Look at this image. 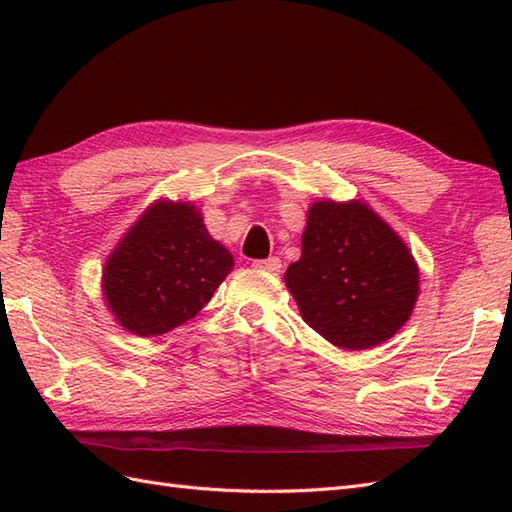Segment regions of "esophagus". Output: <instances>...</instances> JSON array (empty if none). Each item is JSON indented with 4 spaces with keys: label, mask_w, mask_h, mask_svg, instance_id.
Instances as JSON below:
<instances>
[{
    "label": "esophagus",
    "mask_w": 512,
    "mask_h": 512,
    "mask_svg": "<svg viewBox=\"0 0 512 512\" xmlns=\"http://www.w3.org/2000/svg\"><path fill=\"white\" fill-rule=\"evenodd\" d=\"M253 266H255V268H259V270H266V272H270V275H277V272L281 270V259H279V257H268V259L255 261Z\"/></svg>",
    "instance_id": "obj_1"
}]
</instances>
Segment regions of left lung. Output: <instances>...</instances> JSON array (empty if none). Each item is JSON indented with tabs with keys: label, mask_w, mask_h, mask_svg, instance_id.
<instances>
[{
	"label": "left lung",
	"mask_w": 512,
	"mask_h": 512,
	"mask_svg": "<svg viewBox=\"0 0 512 512\" xmlns=\"http://www.w3.org/2000/svg\"><path fill=\"white\" fill-rule=\"evenodd\" d=\"M301 246L285 285L305 323L325 340L364 351L408 323L419 299V266L364 200L312 202Z\"/></svg>",
	"instance_id": "1"
}]
</instances>
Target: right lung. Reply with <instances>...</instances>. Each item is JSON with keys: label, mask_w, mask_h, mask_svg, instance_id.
<instances>
[{"label": "right lung", "mask_w": 512, "mask_h": 512, "mask_svg": "<svg viewBox=\"0 0 512 512\" xmlns=\"http://www.w3.org/2000/svg\"><path fill=\"white\" fill-rule=\"evenodd\" d=\"M233 264L194 202L159 198L106 259L102 294L117 325L130 334L163 336L209 303Z\"/></svg>", "instance_id": "1"}]
</instances>
